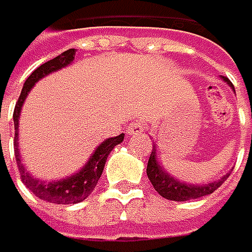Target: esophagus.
<instances>
[{"mask_svg":"<svg viewBox=\"0 0 252 252\" xmlns=\"http://www.w3.org/2000/svg\"><path fill=\"white\" fill-rule=\"evenodd\" d=\"M143 130H145L143 122H140V121H133V122L128 124L127 133H128V134H139V133H142Z\"/></svg>","mask_w":252,"mask_h":252,"instance_id":"34e87169","label":"esophagus"}]
</instances>
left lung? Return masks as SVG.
Segmentation results:
<instances>
[{"label": "left lung", "instance_id": "8db88e82", "mask_svg": "<svg viewBox=\"0 0 252 252\" xmlns=\"http://www.w3.org/2000/svg\"><path fill=\"white\" fill-rule=\"evenodd\" d=\"M222 78H224V81H227L233 88V84H231V81L228 78H225V77H222ZM147 175H148V178L151 181V185L154 186V189L158 192V195H161L163 198H166V199H171V201H189V199H196V198H201V196L210 195L212 192H215L222 185V183L228 178V174H227L220 180L209 183V185H202V186L185 185V183L178 181L177 178L171 177L164 169H161V166L157 161L154 147H153V151L150 154L148 166H147Z\"/></svg>", "mask_w": 252, "mask_h": 252}]
</instances>
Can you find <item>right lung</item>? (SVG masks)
Wrapping results in <instances>:
<instances>
[{"mask_svg":"<svg viewBox=\"0 0 252 252\" xmlns=\"http://www.w3.org/2000/svg\"><path fill=\"white\" fill-rule=\"evenodd\" d=\"M75 53H77V50H67V51L62 53L60 56L54 57L53 60H48L46 63L40 64L37 69H34L32 72V75L28 77L27 81L24 83L22 92L16 101L15 112H13L15 157H16V164H18V169H19L21 180L36 196H39L40 199H45L48 202H53V204H75V202H81L83 199L88 198L96 186V183L102 174L105 160H107L110 151L124 140V134H119L116 137H110L107 140H104L95 150V153L92 154L89 161L86 163V166L80 172H77L75 175H71L64 180H59V181H53V183L39 181V180L33 178L30 175V172H27L24 169L22 163H21V156L18 151V125H19V113H21L22 104H24L28 92L32 91V88L37 80H40L42 77L67 66L74 60Z\"/></svg>","mask_w":252,"mask_h":252,"instance_id":"obj_1","label":"right lung"}]
</instances>
